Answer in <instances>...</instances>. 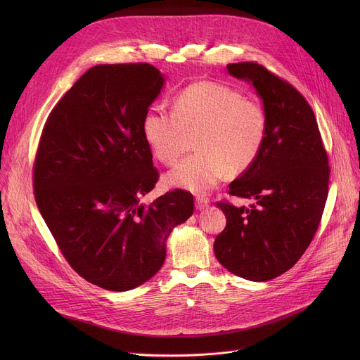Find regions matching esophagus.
I'll return each mask as SVG.
<instances>
[{
	"label": "esophagus",
	"mask_w": 360,
	"mask_h": 360,
	"mask_svg": "<svg viewBox=\"0 0 360 360\" xmlns=\"http://www.w3.org/2000/svg\"><path fill=\"white\" fill-rule=\"evenodd\" d=\"M209 198L207 197H204V195H197L195 197V207L198 210H204V209H207V207H209Z\"/></svg>",
	"instance_id": "esophagus-1"
}]
</instances>
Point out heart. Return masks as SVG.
Listing matches in <instances>:
<instances>
[{
	"label": "heart",
	"instance_id": "b5f03b06",
	"mask_svg": "<svg viewBox=\"0 0 360 360\" xmlns=\"http://www.w3.org/2000/svg\"><path fill=\"white\" fill-rule=\"evenodd\" d=\"M143 136L151 155L165 166L175 165L195 137L197 153L170 170L165 182L205 194L226 174L242 175L254 166L267 143L269 115L262 103L235 87L204 80L181 90L172 112L147 110Z\"/></svg>",
	"mask_w": 360,
	"mask_h": 360
}]
</instances>
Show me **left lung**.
I'll return each mask as SVG.
<instances>
[{
	"mask_svg": "<svg viewBox=\"0 0 360 360\" xmlns=\"http://www.w3.org/2000/svg\"><path fill=\"white\" fill-rule=\"evenodd\" d=\"M228 70L254 84L269 137L254 166L229 185L231 195L254 200L251 207L216 202L226 228L214 254L235 276L267 281L290 270L315 236L328 195V156L315 113L296 87L258 63Z\"/></svg>",
	"mask_w": 360,
	"mask_h": 360,
	"instance_id": "obj_1",
	"label": "left lung"
}]
</instances>
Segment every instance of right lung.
<instances>
[{"mask_svg": "<svg viewBox=\"0 0 360 360\" xmlns=\"http://www.w3.org/2000/svg\"><path fill=\"white\" fill-rule=\"evenodd\" d=\"M163 82L147 63L91 67L55 105L37 144V209L71 269L106 290L153 277L169 233L194 212L179 188L140 202L159 179L143 118Z\"/></svg>", "mask_w": 360, "mask_h": 360, "instance_id": "1", "label": "right lung"}]
</instances>
